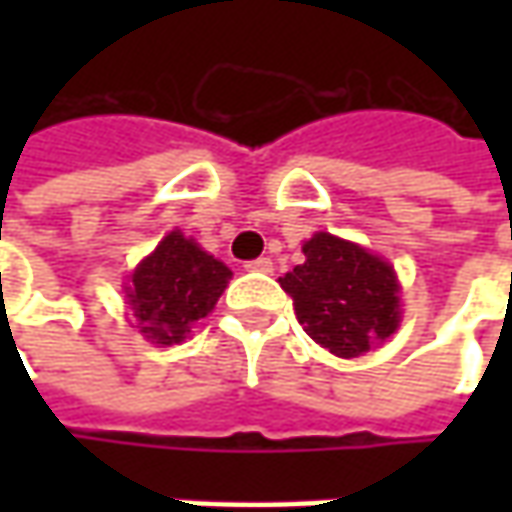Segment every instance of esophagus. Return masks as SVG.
<instances>
[{
	"label": "esophagus",
	"mask_w": 512,
	"mask_h": 512,
	"mask_svg": "<svg viewBox=\"0 0 512 512\" xmlns=\"http://www.w3.org/2000/svg\"><path fill=\"white\" fill-rule=\"evenodd\" d=\"M245 270H253V273H273V262L270 259H253V262H247Z\"/></svg>",
	"instance_id": "esophagus-1"
}]
</instances>
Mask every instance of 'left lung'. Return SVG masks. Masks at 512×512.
<instances>
[{"label": "left lung", "mask_w": 512, "mask_h": 512, "mask_svg": "<svg viewBox=\"0 0 512 512\" xmlns=\"http://www.w3.org/2000/svg\"><path fill=\"white\" fill-rule=\"evenodd\" d=\"M305 262L279 279L307 336L333 356L356 359L402 322L399 279L390 262L330 233L307 239Z\"/></svg>", "instance_id": "8db88e82"}]
</instances>
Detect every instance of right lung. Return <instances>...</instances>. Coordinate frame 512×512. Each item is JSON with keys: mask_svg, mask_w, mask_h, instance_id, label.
<instances>
[{"mask_svg": "<svg viewBox=\"0 0 512 512\" xmlns=\"http://www.w3.org/2000/svg\"><path fill=\"white\" fill-rule=\"evenodd\" d=\"M230 276L225 262L213 259L182 230H170L130 273L125 290L133 327L159 347L185 342L190 327L219 302Z\"/></svg>", "mask_w": 512, "mask_h": 512, "instance_id": "1", "label": "right lung"}]
</instances>
